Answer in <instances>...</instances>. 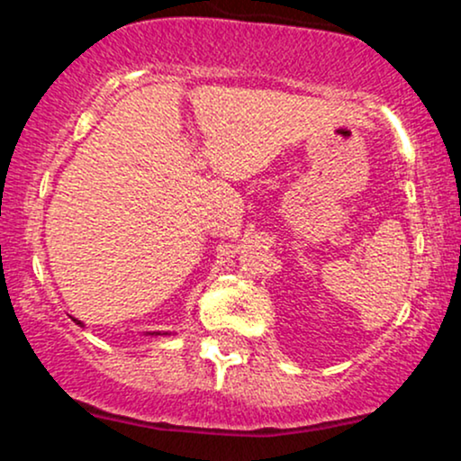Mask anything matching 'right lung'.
<instances>
[{
  "label": "right lung",
  "mask_w": 461,
  "mask_h": 461,
  "mask_svg": "<svg viewBox=\"0 0 461 461\" xmlns=\"http://www.w3.org/2000/svg\"><path fill=\"white\" fill-rule=\"evenodd\" d=\"M73 319V316H71ZM73 322H76V325H79V327H84V322L82 321H77V319H73ZM168 331H145V336H167Z\"/></svg>",
  "instance_id": "right-lung-1"
}]
</instances>
